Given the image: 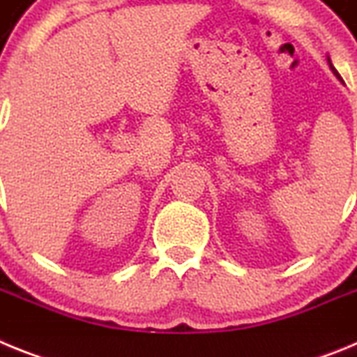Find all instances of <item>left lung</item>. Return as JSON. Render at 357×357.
<instances>
[{
  "label": "left lung",
  "instance_id": "left-lung-1",
  "mask_svg": "<svg viewBox=\"0 0 357 357\" xmlns=\"http://www.w3.org/2000/svg\"><path fill=\"white\" fill-rule=\"evenodd\" d=\"M327 62H329V68H331V71H333V73H334V77L338 78V80H340V82H343V80H342V77H340V73H338V71H336V69H334V66H333V62H331V59H327Z\"/></svg>",
  "mask_w": 357,
  "mask_h": 357
}]
</instances>
